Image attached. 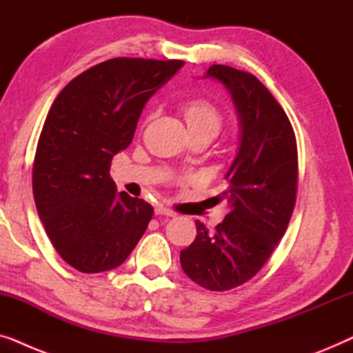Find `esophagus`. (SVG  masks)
I'll return each instance as SVG.
<instances>
[{
  "label": "esophagus",
  "mask_w": 353,
  "mask_h": 353,
  "mask_svg": "<svg viewBox=\"0 0 353 353\" xmlns=\"http://www.w3.org/2000/svg\"><path fill=\"white\" fill-rule=\"evenodd\" d=\"M156 215H165V216H175L176 214L173 210H170V209H167L165 205H162V204H159V205H156Z\"/></svg>",
  "instance_id": "obj_1"
}]
</instances>
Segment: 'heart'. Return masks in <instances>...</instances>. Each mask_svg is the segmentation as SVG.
Returning <instances> with one entry per match:
<instances>
[{
    "label": "heart",
    "mask_w": 353,
    "mask_h": 353,
    "mask_svg": "<svg viewBox=\"0 0 353 353\" xmlns=\"http://www.w3.org/2000/svg\"><path fill=\"white\" fill-rule=\"evenodd\" d=\"M186 125L190 133L194 132H210L212 134L219 133L223 125V115L216 105L207 99H191L183 105Z\"/></svg>",
    "instance_id": "obj_1"
}]
</instances>
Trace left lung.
I'll list each match as a JSON object with an SVG mask.
<instances>
[{"label": "left lung", "mask_w": 353, "mask_h": 353, "mask_svg": "<svg viewBox=\"0 0 353 353\" xmlns=\"http://www.w3.org/2000/svg\"><path fill=\"white\" fill-rule=\"evenodd\" d=\"M219 80L238 110L241 141L226 190L225 220L197 236L180 254L181 268L209 291H228L255 276L286 233L297 194V143L292 125L273 94L252 74L215 64L205 79Z\"/></svg>", "instance_id": "1"}]
</instances>
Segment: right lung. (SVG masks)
Returning a JSON list of instances; mask_svg holds the SVG:
<instances>
[{"instance_id": "add662e5", "label": "right lung", "mask_w": 353, "mask_h": 353, "mask_svg": "<svg viewBox=\"0 0 353 353\" xmlns=\"http://www.w3.org/2000/svg\"><path fill=\"white\" fill-rule=\"evenodd\" d=\"M185 62L115 57L75 77L43 125L32 170L35 205L62 260L81 273L122 265L154 209L117 192L115 154L132 143L144 104Z\"/></svg>"}]
</instances>
